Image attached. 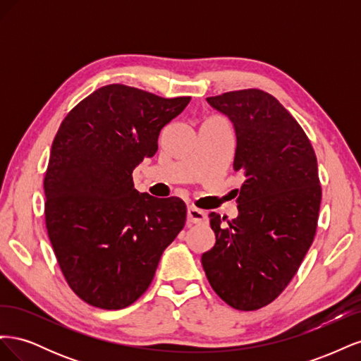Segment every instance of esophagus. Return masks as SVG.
Returning a JSON list of instances; mask_svg holds the SVG:
<instances>
[{
  "label": "esophagus",
  "instance_id": "34e87169",
  "mask_svg": "<svg viewBox=\"0 0 361 361\" xmlns=\"http://www.w3.org/2000/svg\"><path fill=\"white\" fill-rule=\"evenodd\" d=\"M187 218H188V223H191V224H202L206 221V212L195 206H190L188 212H187Z\"/></svg>",
  "mask_w": 361,
  "mask_h": 361
}]
</instances>
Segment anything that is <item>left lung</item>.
<instances>
[{"label": "left lung", "mask_w": 361, "mask_h": 361, "mask_svg": "<svg viewBox=\"0 0 361 361\" xmlns=\"http://www.w3.org/2000/svg\"><path fill=\"white\" fill-rule=\"evenodd\" d=\"M206 101L232 120L233 170L245 180L235 220L224 227L211 212L216 243L202 265L231 307L257 310L285 290L313 243L322 195L318 162L300 123L272 94L247 89Z\"/></svg>", "instance_id": "1"}]
</instances>
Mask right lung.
<instances>
[{
    "label": "right lung",
    "instance_id": "1",
    "mask_svg": "<svg viewBox=\"0 0 361 361\" xmlns=\"http://www.w3.org/2000/svg\"><path fill=\"white\" fill-rule=\"evenodd\" d=\"M190 101L110 84L73 106L57 130L43 179L47 231L68 285L93 307L137 301L185 226L183 200L140 194L133 170L155 155L161 129Z\"/></svg>",
    "mask_w": 361,
    "mask_h": 361
}]
</instances>
